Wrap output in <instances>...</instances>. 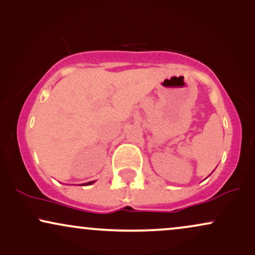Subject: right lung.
I'll return each instance as SVG.
<instances>
[{
    "label": "right lung",
    "mask_w": 255,
    "mask_h": 255,
    "mask_svg": "<svg viewBox=\"0 0 255 255\" xmlns=\"http://www.w3.org/2000/svg\"><path fill=\"white\" fill-rule=\"evenodd\" d=\"M92 183H95V181H90V182H87V183H83L81 186H90V184H92Z\"/></svg>",
    "instance_id": "1"
}]
</instances>
